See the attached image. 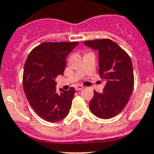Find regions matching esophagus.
<instances>
[{
  "label": "esophagus",
  "mask_w": 154,
  "mask_h": 154,
  "mask_svg": "<svg viewBox=\"0 0 154 154\" xmlns=\"http://www.w3.org/2000/svg\"><path fill=\"white\" fill-rule=\"evenodd\" d=\"M83 88H84V87H83L82 85H77V86L75 87V90L76 91H81V90H82Z\"/></svg>",
  "instance_id": "1"
}]
</instances>
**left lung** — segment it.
<instances>
[{
    "mask_svg": "<svg viewBox=\"0 0 154 154\" xmlns=\"http://www.w3.org/2000/svg\"><path fill=\"white\" fill-rule=\"evenodd\" d=\"M84 43L98 52V73L106 79L103 92L94 91L89 108L97 117L109 119L121 112L130 98L134 85L133 63L129 55L111 39Z\"/></svg>",
    "mask_w": 154,
    "mask_h": 154,
    "instance_id": "left-lung-1",
    "label": "left lung"
}]
</instances>
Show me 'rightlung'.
<instances>
[{
	"label": "right lung",
	"mask_w": 154,
	"mask_h": 154,
	"mask_svg": "<svg viewBox=\"0 0 154 154\" xmlns=\"http://www.w3.org/2000/svg\"><path fill=\"white\" fill-rule=\"evenodd\" d=\"M73 42H43L29 53L25 61L23 87L29 104L39 117L57 122L69 114L75 90L57 91L56 78L63 75L68 54L78 45Z\"/></svg>",
	"instance_id": "add662e5"
}]
</instances>
